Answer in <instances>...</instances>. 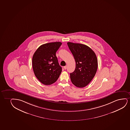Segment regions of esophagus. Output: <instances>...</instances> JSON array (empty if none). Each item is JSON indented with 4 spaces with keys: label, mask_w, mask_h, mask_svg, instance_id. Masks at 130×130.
<instances>
[{
    "label": "esophagus",
    "mask_w": 130,
    "mask_h": 130,
    "mask_svg": "<svg viewBox=\"0 0 130 130\" xmlns=\"http://www.w3.org/2000/svg\"><path fill=\"white\" fill-rule=\"evenodd\" d=\"M67 66H64V69H67Z\"/></svg>",
    "instance_id": "1"
}]
</instances>
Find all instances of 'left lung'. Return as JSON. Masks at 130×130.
<instances>
[{
    "label": "left lung",
    "instance_id": "8db88e82",
    "mask_svg": "<svg viewBox=\"0 0 130 130\" xmlns=\"http://www.w3.org/2000/svg\"><path fill=\"white\" fill-rule=\"evenodd\" d=\"M67 44L76 61L75 71L70 74L71 82L76 87H85L95 75L98 66L96 55L85 45L71 42Z\"/></svg>",
    "mask_w": 130,
    "mask_h": 130
}]
</instances>
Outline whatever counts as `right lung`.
I'll return each mask as SVG.
<instances>
[{
    "label": "right lung",
    "mask_w": 130,
    "mask_h": 130,
    "mask_svg": "<svg viewBox=\"0 0 130 130\" xmlns=\"http://www.w3.org/2000/svg\"><path fill=\"white\" fill-rule=\"evenodd\" d=\"M61 44L56 42L42 45L33 54L32 64L35 75L45 85L55 82L62 71L56 56Z\"/></svg>",
    "instance_id": "add662e5"
}]
</instances>
